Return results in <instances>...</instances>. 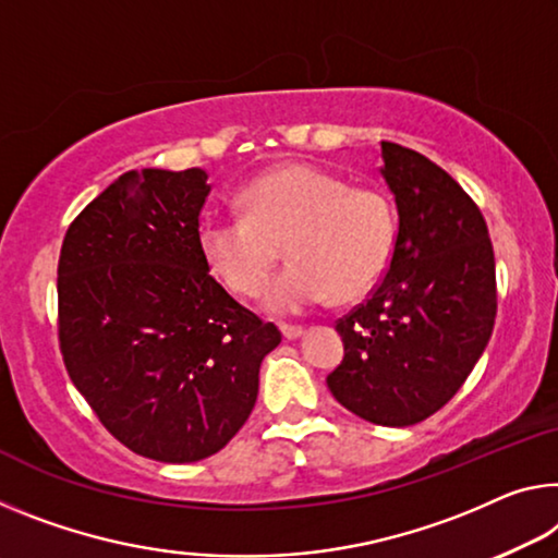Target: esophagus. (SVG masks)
I'll return each mask as SVG.
<instances>
[{"label": "esophagus", "mask_w": 558, "mask_h": 558, "mask_svg": "<svg viewBox=\"0 0 558 558\" xmlns=\"http://www.w3.org/2000/svg\"><path fill=\"white\" fill-rule=\"evenodd\" d=\"M280 330H282V338H286V340H298L300 335L305 332L303 327H300V325H282Z\"/></svg>", "instance_id": "1"}]
</instances>
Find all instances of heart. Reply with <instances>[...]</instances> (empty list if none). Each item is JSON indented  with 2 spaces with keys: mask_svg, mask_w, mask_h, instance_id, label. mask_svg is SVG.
Listing matches in <instances>:
<instances>
[{
  "mask_svg": "<svg viewBox=\"0 0 558 558\" xmlns=\"http://www.w3.org/2000/svg\"><path fill=\"white\" fill-rule=\"evenodd\" d=\"M243 214L203 218L198 243L208 268L238 298H255L282 245L293 258L265 293V307L298 315L335 295L342 303L373 290L397 245L387 193L307 163L263 173L241 193Z\"/></svg>",
  "mask_w": 558,
  "mask_h": 558,
  "instance_id": "1",
  "label": "heart"
}]
</instances>
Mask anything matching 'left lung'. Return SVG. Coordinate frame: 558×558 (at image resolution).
<instances>
[{"instance_id":"obj_1","label":"left lung","mask_w":558,"mask_h":558,"mask_svg":"<svg viewBox=\"0 0 558 558\" xmlns=\"http://www.w3.org/2000/svg\"><path fill=\"white\" fill-rule=\"evenodd\" d=\"M397 245L365 303L335 323L344 357L327 375L335 400L383 427L441 410L470 377L497 317V268L484 216L445 168L383 141Z\"/></svg>"}]
</instances>
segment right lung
Listing matches in <instances>:
<instances>
[{
  "mask_svg": "<svg viewBox=\"0 0 558 558\" xmlns=\"http://www.w3.org/2000/svg\"><path fill=\"white\" fill-rule=\"evenodd\" d=\"M203 168L123 173L59 255V350L96 417L156 462L216 454L251 417L280 330L226 293L201 253Z\"/></svg>",
  "mask_w": 558,
  "mask_h": 558,
  "instance_id": "right-lung-1",
  "label": "right lung"
}]
</instances>
